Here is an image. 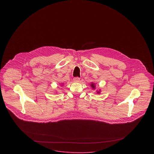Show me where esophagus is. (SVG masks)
Listing matches in <instances>:
<instances>
[{"mask_svg": "<svg viewBox=\"0 0 154 154\" xmlns=\"http://www.w3.org/2000/svg\"><path fill=\"white\" fill-rule=\"evenodd\" d=\"M79 81H80V78L78 77H76V78H73V81L75 82H79Z\"/></svg>", "mask_w": 154, "mask_h": 154, "instance_id": "1", "label": "esophagus"}]
</instances>
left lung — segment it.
Masks as SVG:
<instances>
[{
	"mask_svg": "<svg viewBox=\"0 0 154 154\" xmlns=\"http://www.w3.org/2000/svg\"><path fill=\"white\" fill-rule=\"evenodd\" d=\"M90 85H91V88H92L93 89H95V87H96V85H95V83L92 82V83L90 84ZM96 91H97V93H98V94H100V93H101V89H100L99 91H98V90H97Z\"/></svg>",
	"mask_w": 154,
	"mask_h": 154,
	"instance_id": "left-lung-1",
	"label": "left lung"
}]
</instances>
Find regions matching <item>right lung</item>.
Instances as JSON below:
<instances>
[{
	"instance_id": "1",
	"label": "right lung",
	"mask_w": 154,
	"mask_h": 154,
	"mask_svg": "<svg viewBox=\"0 0 154 154\" xmlns=\"http://www.w3.org/2000/svg\"><path fill=\"white\" fill-rule=\"evenodd\" d=\"M60 86H61V87H63V86H64V85H63V84H60Z\"/></svg>"
}]
</instances>
